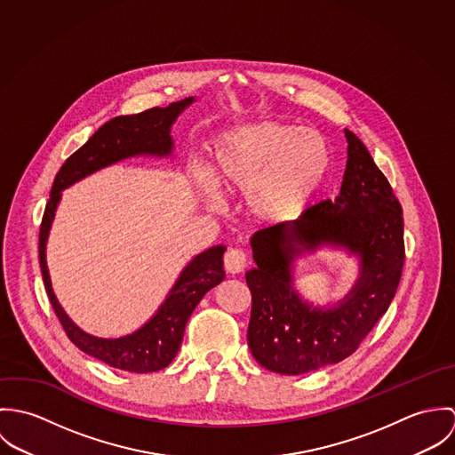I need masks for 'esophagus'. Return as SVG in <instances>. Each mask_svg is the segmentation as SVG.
I'll list each match as a JSON object with an SVG mask.
<instances>
[{
    "label": "esophagus",
    "mask_w": 455,
    "mask_h": 455,
    "mask_svg": "<svg viewBox=\"0 0 455 455\" xmlns=\"http://www.w3.org/2000/svg\"><path fill=\"white\" fill-rule=\"evenodd\" d=\"M247 264H249L247 256H245V252L240 251V249H231V251H228L226 256H224V266H226V269H228L229 273H233V275L242 273V271L247 267Z\"/></svg>",
    "instance_id": "obj_1"
}]
</instances>
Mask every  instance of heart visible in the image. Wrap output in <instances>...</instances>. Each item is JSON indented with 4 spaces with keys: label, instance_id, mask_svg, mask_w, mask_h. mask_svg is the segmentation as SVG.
Listing matches in <instances>:
<instances>
[{
    "label": "heart",
    "instance_id": "obj_1",
    "mask_svg": "<svg viewBox=\"0 0 455 455\" xmlns=\"http://www.w3.org/2000/svg\"><path fill=\"white\" fill-rule=\"evenodd\" d=\"M331 147L319 131L266 121L222 132L199 188L243 193V212L259 224H282L305 212L331 170Z\"/></svg>",
    "mask_w": 455,
    "mask_h": 455
}]
</instances>
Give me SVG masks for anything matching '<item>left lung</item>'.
Segmentation results:
<instances>
[{"label": "left lung", "instance_id": "1", "mask_svg": "<svg viewBox=\"0 0 455 455\" xmlns=\"http://www.w3.org/2000/svg\"><path fill=\"white\" fill-rule=\"evenodd\" d=\"M345 138L347 168L334 201L251 238L256 267L245 273L252 292L249 348L262 368L280 375L308 373L354 354L399 285L401 204L364 143L352 131L345 130ZM321 246L343 248L360 259L355 287L331 307H314L293 289V260Z\"/></svg>", "mask_w": 455, "mask_h": 455}]
</instances>
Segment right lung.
Masks as SVG:
<instances>
[{
	"mask_svg": "<svg viewBox=\"0 0 455 455\" xmlns=\"http://www.w3.org/2000/svg\"><path fill=\"white\" fill-rule=\"evenodd\" d=\"M193 101L195 98H186L182 101L172 103L166 108L156 107L136 116L116 117L103 124L75 154L66 159L60 173L56 175L51 199L42 219L38 245L40 267L49 299L60 323L65 327L68 338L82 352L103 361L112 368L131 373L159 371L175 359L184 338L186 324L197 303L226 276L222 264L226 247H210L208 251L189 260L157 312L140 329L121 338H98L82 331L66 315L52 291L45 259L49 231L61 201V193L66 188L123 159L138 156H172V126Z\"/></svg>",
	"mask_w": 455,
	"mask_h": 455,
	"instance_id": "obj_1",
	"label": "right lung"
}]
</instances>
